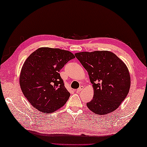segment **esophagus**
Wrapping results in <instances>:
<instances>
[{"label": "esophagus", "instance_id": "1", "mask_svg": "<svg viewBox=\"0 0 147 147\" xmlns=\"http://www.w3.org/2000/svg\"><path fill=\"white\" fill-rule=\"evenodd\" d=\"M84 86H81L80 87H79L78 90H77V91H78V92H81V91H82L83 89H84Z\"/></svg>", "mask_w": 147, "mask_h": 147}]
</instances>
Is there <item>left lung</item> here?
Here are the masks:
<instances>
[{
  "mask_svg": "<svg viewBox=\"0 0 147 147\" xmlns=\"http://www.w3.org/2000/svg\"><path fill=\"white\" fill-rule=\"evenodd\" d=\"M87 71L94 90L93 99L86 105L96 115L110 113L121 105L129 92L131 79L128 67L108 51L75 54Z\"/></svg>",
  "mask_w": 147,
  "mask_h": 147,
  "instance_id": "left-lung-1",
  "label": "left lung"
}]
</instances>
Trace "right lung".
<instances>
[{"mask_svg":"<svg viewBox=\"0 0 147 147\" xmlns=\"http://www.w3.org/2000/svg\"><path fill=\"white\" fill-rule=\"evenodd\" d=\"M75 56L59 48L40 47L31 53L21 68L19 85L31 105L44 113L63 107L70 96L59 71Z\"/></svg>","mask_w":147,"mask_h":147,"instance_id":"1","label":"right lung"}]
</instances>
